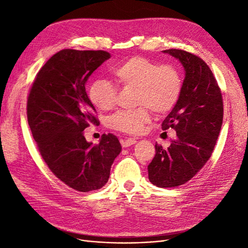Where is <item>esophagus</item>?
<instances>
[{
    "mask_svg": "<svg viewBox=\"0 0 248 248\" xmlns=\"http://www.w3.org/2000/svg\"><path fill=\"white\" fill-rule=\"evenodd\" d=\"M136 142H137V140L132 139V138H127V139L121 140V144L123 147H129L133 144H136Z\"/></svg>",
    "mask_w": 248,
    "mask_h": 248,
    "instance_id": "34e87169",
    "label": "esophagus"
}]
</instances>
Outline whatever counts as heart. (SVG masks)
<instances>
[{"instance_id":"obj_1","label":"heart","mask_w":248,"mask_h":248,"mask_svg":"<svg viewBox=\"0 0 248 248\" xmlns=\"http://www.w3.org/2000/svg\"><path fill=\"white\" fill-rule=\"evenodd\" d=\"M114 77L124 88L137 89L136 109H122L112 115L108 124L112 129L139 134L151 119L152 109L157 115L174 108L182 91V77L171 64L156 63L148 58L133 56L116 66ZM118 88L106 78L95 79L90 87V100L102 110L114 108Z\"/></svg>"}]
</instances>
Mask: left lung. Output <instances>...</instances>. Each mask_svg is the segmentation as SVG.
<instances>
[{
    "mask_svg": "<svg viewBox=\"0 0 248 248\" xmlns=\"http://www.w3.org/2000/svg\"><path fill=\"white\" fill-rule=\"evenodd\" d=\"M179 59L185 70L181 95L162 122V130L172 128L176 138L163 149L155 145L148 166L149 180L161 188L185 184L198 174L212 155L222 125L220 88L204 60L186 50H163Z\"/></svg>",
    "mask_w": 248,
    "mask_h": 248,
    "instance_id": "left-lung-1",
    "label": "left lung"
}]
</instances>
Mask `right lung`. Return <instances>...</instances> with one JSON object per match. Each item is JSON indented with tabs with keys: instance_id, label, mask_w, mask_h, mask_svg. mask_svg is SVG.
<instances>
[{
	"instance_id": "obj_1",
	"label": "right lung",
	"mask_w": 248,
	"mask_h": 248,
	"mask_svg": "<svg viewBox=\"0 0 248 248\" xmlns=\"http://www.w3.org/2000/svg\"><path fill=\"white\" fill-rule=\"evenodd\" d=\"M109 58L106 50H60L37 73L28 96V123L44 162L63 183L81 192L107 184L122 149L112 133L103 134L95 146L84 137L87 127L99 124L86 81Z\"/></svg>"
}]
</instances>
